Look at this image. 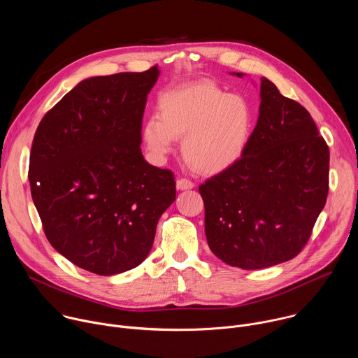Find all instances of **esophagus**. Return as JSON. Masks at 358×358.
I'll return each mask as SVG.
<instances>
[{
    "label": "esophagus",
    "instance_id": "obj_1",
    "mask_svg": "<svg viewBox=\"0 0 358 358\" xmlns=\"http://www.w3.org/2000/svg\"><path fill=\"white\" fill-rule=\"evenodd\" d=\"M195 185L192 181L187 180V178H178L177 180V189L180 191H187V189H192Z\"/></svg>",
    "mask_w": 358,
    "mask_h": 358
}]
</instances>
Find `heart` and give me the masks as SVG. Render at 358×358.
<instances>
[{
	"mask_svg": "<svg viewBox=\"0 0 358 358\" xmlns=\"http://www.w3.org/2000/svg\"><path fill=\"white\" fill-rule=\"evenodd\" d=\"M157 112L142 125L150 156L163 162L174 150L176 139H182L185 162L203 174H217L239 163L253 136L252 103L209 80L164 91Z\"/></svg>",
	"mask_w": 358,
	"mask_h": 358,
	"instance_id": "1",
	"label": "heart"
}]
</instances>
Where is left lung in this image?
Wrapping results in <instances>:
<instances>
[{
    "label": "left lung",
    "mask_w": 358,
    "mask_h": 358,
    "mask_svg": "<svg viewBox=\"0 0 358 358\" xmlns=\"http://www.w3.org/2000/svg\"><path fill=\"white\" fill-rule=\"evenodd\" d=\"M260 99L243 157L199 185L209 249L243 270L298 256L329 191V148L310 113L266 77Z\"/></svg>",
    "instance_id": "obj_1"
}]
</instances>
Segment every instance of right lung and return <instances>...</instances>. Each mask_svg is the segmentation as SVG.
Listing matches in <instances>:
<instances>
[{
    "mask_svg": "<svg viewBox=\"0 0 358 358\" xmlns=\"http://www.w3.org/2000/svg\"><path fill=\"white\" fill-rule=\"evenodd\" d=\"M159 67L83 80L41 121L29 184L49 243L98 275L138 267L176 199L170 170L142 155V117Z\"/></svg>",
    "mask_w": 358,
    "mask_h": 358,
    "instance_id": "add662e5",
    "label": "right lung"
}]
</instances>
